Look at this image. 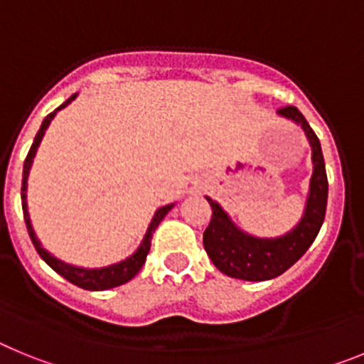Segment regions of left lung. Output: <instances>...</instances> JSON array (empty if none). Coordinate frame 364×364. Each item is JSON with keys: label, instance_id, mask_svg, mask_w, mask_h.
<instances>
[{"label": "left lung", "instance_id": "8db88e82", "mask_svg": "<svg viewBox=\"0 0 364 364\" xmlns=\"http://www.w3.org/2000/svg\"><path fill=\"white\" fill-rule=\"evenodd\" d=\"M277 112L301 125L311 146L314 175L310 180L306 208L299 224L291 231L277 239H259L235 226L220 204L205 197L213 215L210 226L204 231V247L213 264L222 273H226L228 277L242 279V281H269L279 277L306 253L324 222L328 178L319 138L297 107L288 105L279 109Z\"/></svg>", "mask_w": 364, "mask_h": 364}]
</instances>
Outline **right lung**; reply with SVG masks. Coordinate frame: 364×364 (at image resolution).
I'll list each match as a JSON object with an SVG mask.
<instances>
[{
	"label": "right lung",
	"mask_w": 364,
	"mask_h": 364,
	"mask_svg": "<svg viewBox=\"0 0 364 364\" xmlns=\"http://www.w3.org/2000/svg\"><path fill=\"white\" fill-rule=\"evenodd\" d=\"M74 98H76V95H73L69 100H67V102H63V104L60 105L56 111H53L50 114H47V118H45L43 124H41L40 131H38L36 138H34V142H32L31 149H28L27 159H25V164H23V180H21V205H23V217H25V224H27V231H28V235H31V240H32V244H34V247H36V252L40 253L41 259H43L45 262H47V264H49L50 268L54 269V272L60 273L63 279H67L69 282L76 284L78 288H83V290H91V291L111 290V288H117V286L129 282L131 279H133L134 275L140 272V268H142L144 262H146L147 253H149L151 239H153L154 230L159 228V224L162 222V218L166 217L167 211L171 210L175 204H167V205H164V208H160V210H156V213H154L153 220H151V224H149V228H147L146 237H144L142 244H140V247H138L133 255L127 257L125 260H120V262H117V264L105 266V268H91V269H89V268H78V266L67 264V262H63V260L56 259V257L50 255V253L47 252L45 247H41V244H40V240H38L36 233H34V230H32L31 217H28V210H27V178H28V171H31L32 159H34V154H36L38 146H40L41 138H43L47 127H49L50 120H53L54 114H56L60 109H63L65 105H69Z\"/></svg>",
	"instance_id": "1"
}]
</instances>
